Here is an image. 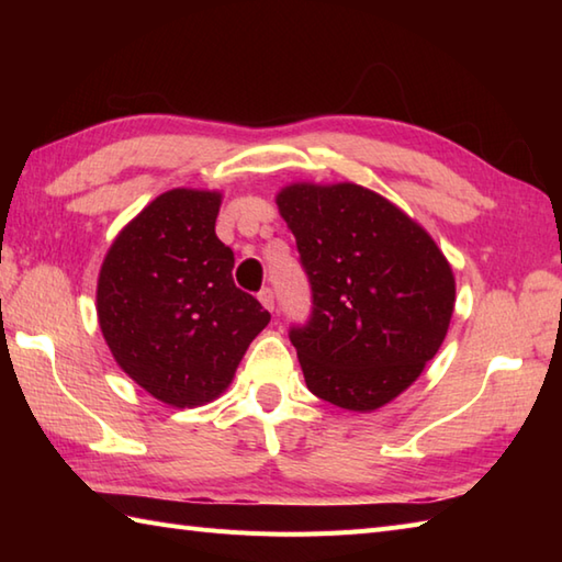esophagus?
<instances>
[{
  "mask_svg": "<svg viewBox=\"0 0 562 562\" xmlns=\"http://www.w3.org/2000/svg\"><path fill=\"white\" fill-rule=\"evenodd\" d=\"M258 300H260L262 306L270 308V312H272V308H274V294H272L270 288H262V290L258 292Z\"/></svg>",
  "mask_w": 562,
  "mask_h": 562,
  "instance_id": "34e87169",
  "label": "esophagus"
}]
</instances>
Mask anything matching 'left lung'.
Masks as SVG:
<instances>
[{"mask_svg":"<svg viewBox=\"0 0 562 562\" xmlns=\"http://www.w3.org/2000/svg\"><path fill=\"white\" fill-rule=\"evenodd\" d=\"M312 284V316L290 328L308 391L376 411L408 389L445 342L453 272L420 224L355 183H292L278 195Z\"/></svg>","mask_w":562,"mask_h":562,"instance_id":"1","label":"left lung"}]
</instances>
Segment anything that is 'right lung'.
Instances as JSON below:
<instances>
[{
    "mask_svg": "<svg viewBox=\"0 0 562 562\" xmlns=\"http://www.w3.org/2000/svg\"><path fill=\"white\" fill-rule=\"evenodd\" d=\"M220 193L173 188L151 200L105 254L97 312L123 372L173 408L217 398L270 314L234 284L214 234Z\"/></svg>",
    "mask_w": 562,
    "mask_h": 562,
    "instance_id": "obj_1",
    "label": "right lung"
}]
</instances>
